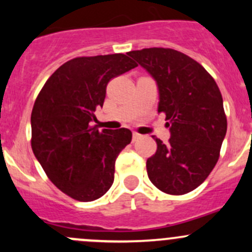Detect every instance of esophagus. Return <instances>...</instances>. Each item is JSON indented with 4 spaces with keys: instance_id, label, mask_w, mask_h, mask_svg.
I'll return each mask as SVG.
<instances>
[{
    "instance_id": "esophagus-1",
    "label": "esophagus",
    "mask_w": 252,
    "mask_h": 252,
    "mask_svg": "<svg viewBox=\"0 0 252 252\" xmlns=\"http://www.w3.org/2000/svg\"><path fill=\"white\" fill-rule=\"evenodd\" d=\"M140 138H141L140 134H138V133H134L133 134V141H136V140H138V139H140Z\"/></svg>"
}]
</instances>
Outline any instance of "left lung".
Segmentation results:
<instances>
[{
    "label": "left lung",
    "mask_w": 252,
    "mask_h": 252,
    "mask_svg": "<svg viewBox=\"0 0 252 252\" xmlns=\"http://www.w3.org/2000/svg\"><path fill=\"white\" fill-rule=\"evenodd\" d=\"M158 89V112L166 114L171 138L159 139L147 158L150 180L161 191L183 195L196 189L216 166L227 133L223 98L215 79L189 56L152 47L128 53Z\"/></svg>",
    "instance_id": "1"
}]
</instances>
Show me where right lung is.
<instances>
[{"mask_svg":"<svg viewBox=\"0 0 252 252\" xmlns=\"http://www.w3.org/2000/svg\"><path fill=\"white\" fill-rule=\"evenodd\" d=\"M138 67L123 53L78 57L45 83L32 112V149L51 182L78 201H94L114 180L119 152L131 141L126 128L91 126L112 78Z\"/></svg>","mask_w":252,"mask_h":252,"instance_id":"obj_1","label":"right lung"}]
</instances>
